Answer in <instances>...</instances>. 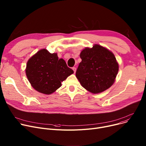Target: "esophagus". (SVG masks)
<instances>
[{
  "label": "esophagus",
  "instance_id": "obj_1",
  "mask_svg": "<svg viewBox=\"0 0 146 146\" xmlns=\"http://www.w3.org/2000/svg\"><path fill=\"white\" fill-rule=\"evenodd\" d=\"M72 69H73V70L74 71V73H76V67H73V68H72Z\"/></svg>",
  "mask_w": 146,
  "mask_h": 146
}]
</instances>
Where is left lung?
I'll return each mask as SVG.
<instances>
[{
    "label": "left lung",
    "instance_id": "left-lung-1",
    "mask_svg": "<svg viewBox=\"0 0 146 146\" xmlns=\"http://www.w3.org/2000/svg\"><path fill=\"white\" fill-rule=\"evenodd\" d=\"M76 76L80 85L92 94L110 88L115 80L119 65L112 51L99 44L83 49Z\"/></svg>",
    "mask_w": 146,
    "mask_h": 146
}]
</instances>
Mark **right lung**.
<instances>
[{
    "label": "right lung",
    "mask_w": 146,
    "mask_h": 146,
    "mask_svg": "<svg viewBox=\"0 0 146 146\" xmlns=\"http://www.w3.org/2000/svg\"><path fill=\"white\" fill-rule=\"evenodd\" d=\"M25 73L32 87L45 95H50L61 86V82L74 73L66 61L58 59L57 53L45 48L38 51L27 61Z\"/></svg>",
    "instance_id": "add662e5"
}]
</instances>
